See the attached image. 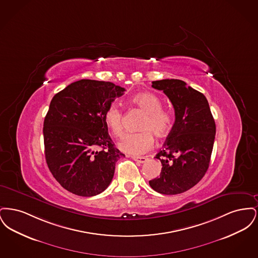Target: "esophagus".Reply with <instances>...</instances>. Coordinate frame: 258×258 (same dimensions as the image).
<instances>
[{"label":"esophagus","instance_id":"obj_1","mask_svg":"<svg viewBox=\"0 0 258 258\" xmlns=\"http://www.w3.org/2000/svg\"><path fill=\"white\" fill-rule=\"evenodd\" d=\"M132 159L139 163H144L147 160V158L145 157H132Z\"/></svg>","mask_w":258,"mask_h":258}]
</instances>
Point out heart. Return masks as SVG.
I'll list each match as a JSON object with an SVG mask.
<instances>
[{
	"mask_svg": "<svg viewBox=\"0 0 258 258\" xmlns=\"http://www.w3.org/2000/svg\"><path fill=\"white\" fill-rule=\"evenodd\" d=\"M132 102L146 113L139 127L142 132L125 135L119 143V148L130 155H141L154 144L152 133L158 138H163L169 134L173 125V115L170 111L161 108V100L152 93L137 94L132 98ZM103 120L115 137L123 135V112L117 104L112 103L106 108Z\"/></svg>",
	"mask_w": 258,
	"mask_h": 258,
	"instance_id": "b5f03b06",
	"label": "heart"
}]
</instances>
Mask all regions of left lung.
I'll return each mask as SVG.
<instances>
[{"mask_svg": "<svg viewBox=\"0 0 258 258\" xmlns=\"http://www.w3.org/2000/svg\"><path fill=\"white\" fill-rule=\"evenodd\" d=\"M152 87L163 91L175 111V123L156 155L162 168L160 177L149 184L162 195H179L188 190L208 170L216 123L205 96L179 79L153 81Z\"/></svg>", "mask_w": 258, "mask_h": 258, "instance_id": "1", "label": "left lung"}]
</instances>
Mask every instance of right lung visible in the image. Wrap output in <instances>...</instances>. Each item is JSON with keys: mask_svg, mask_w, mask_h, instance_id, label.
I'll return each instance as SVG.
<instances>
[{"mask_svg": "<svg viewBox=\"0 0 258 258\" xmlns=\"http://www.w3.org/2000/svg\"><path fill=\"white\" fill-rule=\"evenodd\" d=\"M124 88L81 79L56 94L43 123L45 160L63 188L94 197L107 188L123 158L108 134L103 114Z\"/></svg>", "mask_w": 258, "mask_h": 258, "instance_id": "add662e5", "label": "right lung"}]
</instances>
